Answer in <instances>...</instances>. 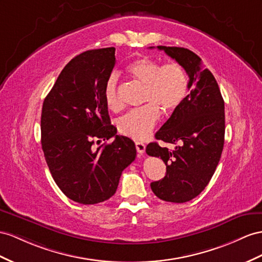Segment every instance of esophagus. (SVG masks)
Here are the masks:
<instances>
[{"instance_id":"obj_1","label":"esophagus","mask_w":262,"mask_h":262,"mask_svg":"<svg viewBox=\"0 0 262 262\" xmlns=\"http://www.w3.org/2000/svg\"><path fill=\"white\" fill-rule=\"evenodd\" d=\"M136 150H137V152L138 154H140V155H142V154H144L145 152V149H146V146L143 144V143H140V142H136Z\"/></svg>"}]
</instances>
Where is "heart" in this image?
Returning a JSON list of instances; mask_svg holds the SVG:
<instances>
[{
	"mask_svg": "<svg viewBox=\"0 0 262 262\" xmlns=\"http://www.w3.org/2000/svg\"><path fill=\"white\" fill-rule=\"evenodd\" d=\"M127 72L137 83L146 87L144 102L147 105L126 113L117 120V128L127 137L144 140L158 123L160 117L158 107L165 112H172L182 105L188 92V77L180 64L160 65L149 57L133 62L127 67ZM104 99L111 111H117L122 107L115 74H112L105 84Z\"/></svg>",
	"mask_w": 262,
	"mask_h": 262,
	"instance_id": "b5f03b06",
	"label": "heart"
}]
</instances>
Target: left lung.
<instances>
[{
    "instance_id": "1",
    "label": "left lung",
    "mask_w": 262,
    "mask_h": 262,
    "mask_svg": "<svg viewBox=\"0 0 262 262\" xmlns=\"http://www.w3.org/2000/svg\"><path fill=\"white\" fill-rule=\"evenodd\" d=\"M157 49L184 67L190 93L155 135L178 144L175 150L157 143L146 147L147 155L160 157L166 165L165 177L150 187L159 199L182 204L197 197L217 168L225 143V102L216 78L195 53L175 46Z\"/></svg>"
}]
</instances>
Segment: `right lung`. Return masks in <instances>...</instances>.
<instances>
[{
  "mask_svg": "<svg viewBox=\"0 0 262 262\" xmlns=\"http://www.w3.org/2000/svg\"><path fill=\"white\" fill-rule=\"evenodd\" d=\"M115 48L74 57L45 97L41 140L52 177L66 197L83 205L110 199L120 175L136 157L132 139L116 135L104 99L115 66ZM113 142L93 148V143Z\"/></svg>",
  "mask_w": 262,
  "mask_h": 262,
  "instance_id": "obj_1",
  "label": "right lung"
}]
</instances>
